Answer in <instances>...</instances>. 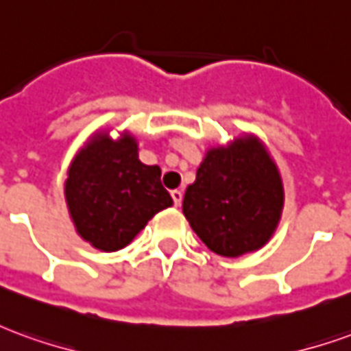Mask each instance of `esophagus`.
<instances>
[{
	"label": "esophagus",
	"mask_w": 351,
	"mask_h": 351,
	"mask_svg": "<svg viewBox=\"0 0 351 351\" xmlns=\"http://www.w3.org/2000/svg\"><path fill=\"white\" fill-rule=\"evenodd\" d=\"M171 197H173V201H175V206H180V203H182V191L173 190L171 191Z\"/></svg>",
	"instance_id": "obj_1"
}]
</instances>
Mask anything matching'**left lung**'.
<instances>
[{
	"label": "left lung",
	"instance_id": "1",
	"mask_svg": "<svg viewBox=\"0 0 351 351\" xmlns=\"http://www.w3.org/2000/svg\"><path fill=\"white\" fill-rule=\"evenodd\" d=\"M282 208L280 171L254 135L210 148L182 201L191 229L223 258H239L269 243Z\"/></svg>",
	"mask_w": 351,
	"mask_h": 351
}]
</instances>
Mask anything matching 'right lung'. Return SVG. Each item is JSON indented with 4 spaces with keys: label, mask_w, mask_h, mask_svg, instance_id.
I'll return each instance as SVG.
<instances>
[{
    "label": "right lung",
    "mask_w": 351,
    "mask_h": 351,
    "mask_svg": "<svg viewBox=\"0 0 351 351\" xmlns=\"http://www.w3.org/2000/svg\"><path fill=\"white\" fill-rule=\"evenodd\" d=\"M65 201L77 233L103 252L128 246L154 214L173 205L161 169L138 160L135 137L122 133L114 141L107 131L92 135L73 158Z\"/></svg>",
    "instance_id": "1"
}]
</instances>
